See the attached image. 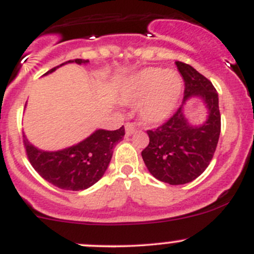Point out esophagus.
Returning a JSON list of instances; mask_svg holds the SVG:
<instances>
[{
    "instance_id": "34e87169",
    "label": "esophagus",
    "mask_w": 254,
    "mask_h": 254,
    "mask_svg": "<svg viewBox=\"0 0 254 254\" xmlns=\"http://www.w3.org/2000/svg\"><path fill=\"white\" fill-rule=\"evenodd\" d=\"M135 131H136V127L134 124H131V123H127V124H125V132H127V136L132 135Z\"/></svg>"
}]
</instances>
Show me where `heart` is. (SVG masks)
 Instances as JSON below:
<instances>
[{"instance_id": "b5f03b06", "label": "heart", "mask_w": 254, "mask_h": 254, "mask_svg": "<svg viewBox=\"0 0 254 254\" xmlns=\"http://www.w3.org/2000/svg\"><path fill=\"white\" fill-rule=\"evenodd\" d=\"M183 92V79L175 70L146 68L130 76L120 90L123 103H138V114L147 124L170 118Z\"/></svg>"}]
</instances>
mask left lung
I'll use <instances>...</instances> for the list:
<instances>
[{"label":"left lung","instance_id":"left-lung-1","mask_svg":"<svg viewBox=\"0 0 254 254\" xmlns=\"http://www.w3.org/2000/svg\"><path fill=\"white\" fill-rule=\"evenodd\" d=\"M175 64L185 81L183 105L168 122L148 130L149 143L141 156L159 181L184 185L198 178L212 161L220 135V112L212 82L189 64ZM191 97H199L207 107V119L201 126H191L183 113V105Z\"/></svg>","mask_w":254,"mask_h":254}]
</instances>
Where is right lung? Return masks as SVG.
<instances>
[{
    "mask_svg": "<svg viewBox=\"0 0 254 254\" xmlns=\"http://www.w3.org/2000/svg\"><path fill=\"white\" fill-rule=\"evenodd\" d=\"M66 63L86 64L89 61L80 58L68 61L45 75ZM124 135V127L113 131L98 129L76 145L51 152L36 148L24 135V146L33 168L45 180L62 190L80 191L86 190L102 178L112 159L113 147Z\"/></svg>",
    "mask_w": 254,
    "mask_h": 254,
    "instance_id": "1",
    "label": "right lung"
}]
</instances>
